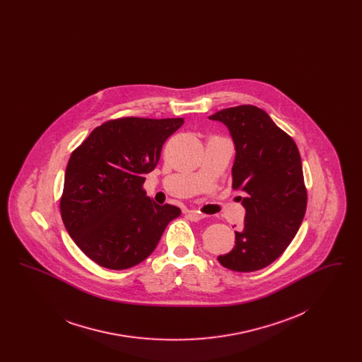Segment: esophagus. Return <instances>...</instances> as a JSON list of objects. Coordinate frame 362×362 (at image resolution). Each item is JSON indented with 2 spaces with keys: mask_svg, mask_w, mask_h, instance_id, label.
<instances>
[{
  "mask_svg": "<svg viewBox=\"0 0 362 362\" xmlns=\"http://www.w3.org/2000/svg\"><path fill=\"white\" fill-rule=\"evenodd\" d=\"M186 217L189 218V221H194V223H197V221H201L202 218H205L206 216H204V214H199L198 211H194V210H189L186 213Z\"/></svg>",
  "mask_w": 362,
  "mask_h": 362,
  "instance_id": "obj_1",
  "label": "esophagus"
}]
</instances>
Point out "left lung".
<instances>
[{
  "label": "left lung",
  "mask_w": 362,
  "mask_h": 362,
  "mask_svg": "<svg viewBox=\"0 0 362 362\" xmlns=\"http://www.w3.org/2000/svg\"><path fill=\"white\" fill-rule=\"evenodd\" d=\"M229 130L235 145L232 189L241 192L244 226L235 247L220 255L229 270L250 273L273 263L291 244L307 209L301 157L292 138L255 105L210 115Z\"/></svg>",
  "instance_id": "left-lung-1"
}]
</instances>
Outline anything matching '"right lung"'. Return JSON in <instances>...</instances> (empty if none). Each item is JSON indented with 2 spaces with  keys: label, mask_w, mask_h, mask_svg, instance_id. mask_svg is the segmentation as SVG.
Instances as JSON below:
<instances>
[{
  "label": "right lung",
  "mask_w": 362,
  "mask_h": 362,
  "mask_svg": "<svg viewBox=\"0 0 362 362\" xmlns=\"http://www.w3.org/2000/svg\"><path fill=\"white\" fill-rule=\"evenodd\" d=\"M182 118H122L96 127L71 153L61 214L86 257L111 270L148 258L180 209L160 206L142 189Z\"/></svg>",
  "instance_id": "1"
}]
</instances>
